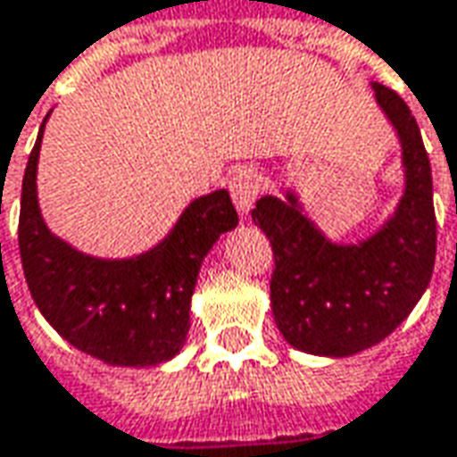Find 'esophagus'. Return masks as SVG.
Returning a JSON list of instances; mask_svg holds the SVG:
<instances>
[{"instance_id":"1","label":"esophagus","mask_w":457,"mask_h":457,"mask_svg":"<svg viewBox=\"0 0 457 457\" xmlns=\"http://www.w3.org/2000/svg\"><path fill=\"white\" fill-rule=\"evenodd\" d=\"M229 195H232V202H235L237 212L247 214L253 210V204H255V199L260 195V177L253 169L235 171L232 179H229Z\"/></svg>"}]
</instances>
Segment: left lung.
I'll use <instances>...</instances> for the list:
<instances>
[{
    "label": "left lung",
    "mask_w": 457,
    "mask_h": 457,
    "mask_svg": "<svg viewBox=\"0 0 457 457\" xmlns=\"http://www.w3.org/2000/svg\"><path fill=\"white\" fill-rule=\"evenodd\" d=\"M402 146L404 192L395 214L359 243L323 235L293 189L255 202L253 222L273 245L270 306L293 349L352 356L386 338L417 306L433 278V171L415 116L395 90L371 83Z\"/></svg>",
    "instance_id": "obj_1"
}]
</instances>
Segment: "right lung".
I'll return each mask as SVG.
<instances>
[{
	"label": "right lung",
	"mask_w": 457,
	"mask_h": 457,
	"mask_svg": "<svg viewBox=\"0 0 457 457\" xmlns=\"http://www.w3.org/2000/svg\"><path fill=\"white\" fill-rule=\"evenodd\" d=\"M42 131L45 123L24 169L20 207V255L35 303L60 337L111 367L164 364L189 334L202 260L237 225L229 192L195 199L164 240L136 258H93L53 235L42 220Z\"/></svg>",
	"instance_id": "obj_1"
}]
</instances>
